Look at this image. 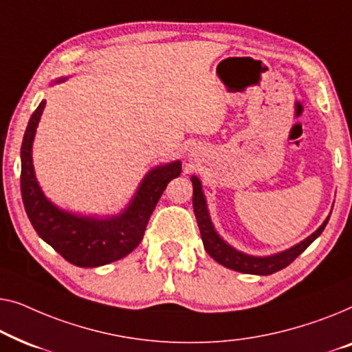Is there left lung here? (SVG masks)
<instances>
[{
	"mask_svg": "<svg viewBox=\"0 0 352 352\" xmlns=\"http://www.w3.org/2000/svg\"><path fill=\"white\" fill-rule=\"evenodd\" d=\"M192 182V207H195V215L197 220V226H199L202 244L212 258L217 263L223 265L225 268L239 271V273L245 274H258V276H268L273 274L276 271L284 270L285 266H289L296 256L308 249L313 244V241L318 239L320 232L324 231V228L329 223L330 217H327V220L316 230L313 234L306 237L305 241H301L300 244L290 247L289 250L279 252V254L270 255V256H254L242 254V252L236 250L234 247L221 239L219 232L215 231L214 225H212L209 210H207V202L202 192L201 180L197 177H191Z\"/></svg>",
	"mask_w": 352,
	"mask_h": 352,
	"instance_id": "1",
	"label": "left lung"
}]
</instances>
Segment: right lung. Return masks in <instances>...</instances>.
<instances>
[{
    "instance_id": "obj_1",
    "label": "right lung",
    "mask_w": 352,
    "mask_h": 352,
    "mask_svg": "<svg viewBox=\"0 0 352 352\" xmlns=\"http://www.w3.org/2000/svg\"><path fill=\"white\" fill-rule=\"evenodd\" d=\"M60 81L65 79L56 82ZM44 107L46 102L43 100L30 118L21 148V191L34 231L67 261L81 268H96L121 260L142 242L148 220L167 183L180 175L182 162L174 161L148 172L120 215L96 219L58 209L39 188L32 160V145Z\"/></svg>"
}]
</instances>
